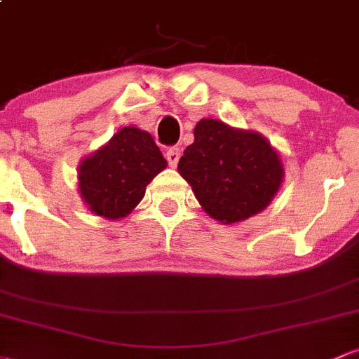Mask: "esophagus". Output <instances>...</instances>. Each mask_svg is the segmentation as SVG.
<instances>
[{
  "instance_id": "esophagus-1",
  "label": "esophagus",
  "mask_w": 359,
  "mask_h": 359,
  "mask_svg": "<svg viewBox=\"0 0 359 359\" xmlns=\"http://www.w3.org/2000/svg\"><path fill=\"white\" fill-rule=\"evenodd\" d=\"M180 157H181V152L180 149H176V147H171V149L165 150V158H168V164L171 165V168H176V165H178Z\"/></svg>"
}]
</instances>
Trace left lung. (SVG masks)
Listing matches in <instances>:
<instances>
[{
    "label": "left lung",
    "mask_w": 359,
    "mask_h": 359,
    "mask_svg": "<svg viewBox=\"0 0 359 359\" xmlns=\"http://www.w3.org/2000/svg\"><path fill=\"white\" fill-rule=\"evenodd\" d=\"M178 171L198 204L224 224L254 216L271 202L283 180L278 154L261 135L202 119Z\"/></svg>",
    "instance_id": "1"
}]
</instances>
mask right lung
Wrapping results in <instances>:
<instances>
[{
    "label": "right lung",
    "instance_id": "1",
    "mask_svg": "<svg viewBox=\"0 0 359 359\" xmlns=\"http://www.w3.org/2000/svg\"><path fill=\"white\" fill-rule=\"evenodd\" d=\"M165 164L149 133L123 128L79 165L81 197L98 216L119 219L138 205L147 184Z\"/></svg>",
    "mask_w": 359,
    "mask_h": 359
}]
</instances>
